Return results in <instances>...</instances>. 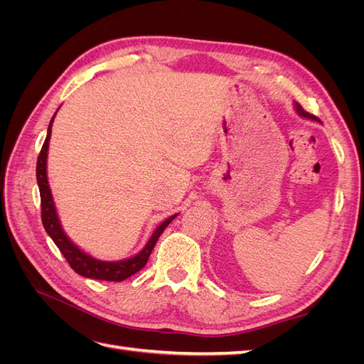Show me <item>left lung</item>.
I'll list each match as a JSON object with an SVG mask.
<instances>
[{
    "mask_svg": "<svg viewBox=\"0 0 364 364\" xmlns=\"http://www.w3.org/2000/svg\"><path fill=\"white\" fill-rule=\"evenodd\" d=\"M294 107H296V112L299 114L301 117H305V118H310V119H316V121H318V118H316L314 115H311V114H308L306 111H304L302 106H301L299 103H294Z\"/></svg>",
    "mask_w": 364,
    "mask_h": 364,
    "instance_id": "1",
    "label": "left lung"
}]
</instances>
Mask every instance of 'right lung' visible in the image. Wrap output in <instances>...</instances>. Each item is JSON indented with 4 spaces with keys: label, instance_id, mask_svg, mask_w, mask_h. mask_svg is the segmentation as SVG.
<instances>
[{
    "label": "right lung",
    "instance_id": "add662e5",
    "mask_svg": "<svg viewBox=\"0 0 364 364\" xmlns=\"http://www.w3.org/2000/svg\"><path fill=\"white\" fill-rule=\"evenodd\" d=\"M56 115V114H54ZM54 115L50 121L48 126V132H47V138L43 141V146L41 149V153L38 156V164H36V179H38V185H39V193H41V217H42V225L46 228L47 234L51 237V240L54 241V245L59 247V250L62 252V255L65 257V259L68 261V264L71 266V269L82 274V277L86 278H92V279H102V281H124L132 274H135L136 272H139L142 267L146 266L150 253L155 247L158 238L161 237V234L164 232V229L167 228L171 220L176 218V215H171L170 218L164 220V222L156 228L155 232L150 237V240L147 241L146 247L142 249L138 255L132 257L129 259H123V261H100L95 259L91 255H87L83 250H80L77 247L73 241L67 237V234L63 232V229L60 226L59 217L56 213V206H54L53 202V196L50 191V185H48V179H47V156H48V142H50V136H51V126H53V119Z\"/></svg>",
    "mask_w": 364,
    "mask_h": 364
}]
</instances>
